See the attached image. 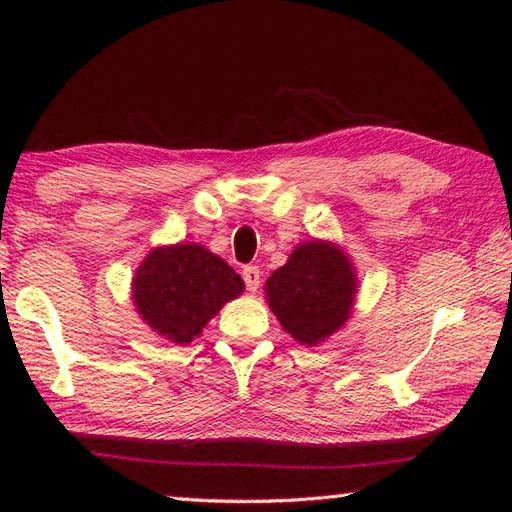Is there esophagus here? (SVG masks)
<instances>
[{
	"mask_svg": "<svg viewBox=\"0 0 512 512\" xmlns=\"http://www.w3.org/2000/svg\"><path fill=\"white\" fill-rule=\"evenodd\" d=\"M242 277H244V284L250 292L259 290V279H262V270H259L257 266H244Z\"/></svg>",
	"mask_w": 512,
	"mask_h": 512,
	"instance_id": "esophagus-1",
	"label": "esophagus"
}]
</instances>
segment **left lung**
<instances>
[{"instance_id": "obj_1", "label": "left lung", "mask_w": 512, "mask_h": 512, "mask_svg": "<svg viewBox=\"0 0 512 512\" xmlns=\"http://www.w3.org/2000/svg\"><path fill=\"white\" fill-rule=\"evenodd\" d=\"M264 295L284 332L306 347L328 341L352 317L358 277L341 244L310 239L266 279Z\"/></svg>"}]
</instances>
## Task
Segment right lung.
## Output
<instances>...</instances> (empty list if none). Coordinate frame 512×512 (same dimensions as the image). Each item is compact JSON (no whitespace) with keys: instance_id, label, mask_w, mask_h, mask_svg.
Masks as SVG:
<instances>
[{"instance_id":"obj_1","label":"right lung","mask_w":512,"mask_h":512,"mask_svg":"<svg viewBox=\"0 0 512 512\" xmlns=\"http://www.w3.org/2000/svg\"><path fill=\"white\" fill-rule=\"evenodd\" d=\"M242 292V277L195 242L151 248L132 279L138 317L176 345H189Z\"/></svg>"}]
</instances>
